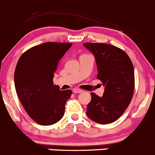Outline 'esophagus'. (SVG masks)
<instances>
[{"label":"esophagus","mask_w":155,"mask_h":155,"mask_svg":"<svg viewBox=\"0 0 155 155\" xmlns=\"http://www.w3.org/2000/svg\"><path fill=\"white\" fill-rule=\"evenodd\" d=\"M73 93L76 94V93H81V92H82V91L81 90V89H79V88H74L73 90Z\"/></svg>","instance_id":"esophagus-1"}]
</instances>
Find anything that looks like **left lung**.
<instances>
[{"mask_svg":"<svg viewBox=\"0 0 155 155\" xmlns=\"http://www.w3.org/2000/svg\"><path fill=\"white\" fill-rule=\"evenodd\" d=\"M84 46L95 57L97 78L105 87L99 97L91 93L86 114L99 124H109L118 120L129 106L134 94L135 79L130 58L121 48L107 43H85Z\"/></svg>","mask_w":155,"mask_h":155,"instance_id":"8db88e82","label":"left lung"}]
</instances>
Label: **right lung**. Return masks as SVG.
<instances>
[{"label": "right lung", "instance_id": "1", "mask_svg": "<svg viewBox=\"0 0 155 155\" xmlns=\"http://www.w3.org/2000/svg\"><path fill=\"white\" fill-rule=\"evenodd\" d=\"M72 43L46 42L25 51L14 73L19 101L27 113L40 125L55 124L64 116L71 90L53 85L54 73Z\"/></svg>", "mask_w": 155, "mask_h": 155}]
</instances>
